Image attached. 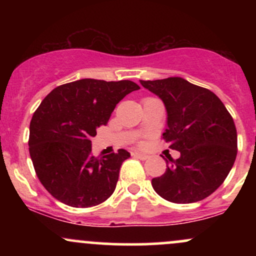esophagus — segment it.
<instances>
[{
	"instance_id": "obj_1",
	"label": "esophagus",
	"mask_w": 256,
	"mask_h": 256,
	"mask_svg": "<svg viewBox=\"0 0 256 256\" xmlns=\"http://www.w3.org/2000/svg\"><path fill=\"white\" fill-rule=\"evenodd\" d=\"M132 156L136 158H140V160H146V158H149L146 154H143V152H132Z\"/></svg>"
}]
</instances>
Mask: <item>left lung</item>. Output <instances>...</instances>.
Returning a JSON list of instances; mask_svg holds the SVG:
<instances>
[{
  "mask_svg": "<svg viewBox=\"0 0 256 256\" xmlns=\"http://www.w3.org/2000/svg\"><path fill=\"white\" fill-rule=\"evenodd\" d=\"M167 110L164 140L180 158L166 160V172L152 179L154 190L174 204H192L224 183L237 155L234 119L216 94L180 77L140 80Z\"/></svg>",
  "mask_w": 256,
  "mask_h": 256,
  "instance_id": "left-lung-1",
  "label": "left lung"
}]
</instances>
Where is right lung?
<instances>
[{
    "instance_id": "1",
    "label": "right lung",
    "mask_w": 256,
    "mask_h": 256,
    "mask_svg": "<svg viewBox=\"0 0 256 256\" xmlns=\"http://www.w3.org/2000/svg\"><path fill=\"white\" fill-rule=\"evenodd\" d=\"M140 86L131 80L80 79L55 88L32 116L28 150L40 182L71 207L104 202L116 186L130 152L91 154V137L110 120L116 106Z\"/></svg>"
}]
</instances>
